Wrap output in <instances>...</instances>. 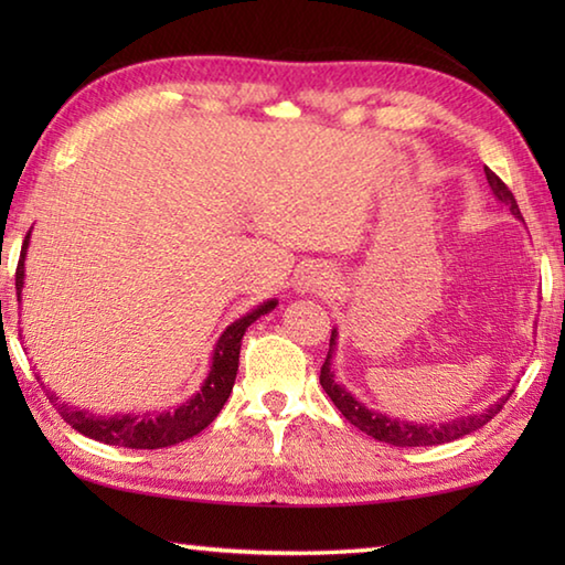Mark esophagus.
<instances>
[{"label": "esophagus", "instance_id": "1", "mask_svg": "<svg viewBox=\"0 0 565 565\" xmlns=\"http://www.w3.org/2000/svg\"><path fill=\"white\" fill-rule=\"evenodd\" d=\"M331 284H333V271L329 269V266H323V264H309L301 271L299 281H296V286H299L301 294L321 291V289H327V286H331Z\"/></svg>", "mask_w": 565, "mask_h": 565}]
</instances>
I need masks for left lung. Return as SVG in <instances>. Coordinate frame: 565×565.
Returning a JSON list of instances; mask_svg holds the SVG:
<instances>
[{"mask_svg": "<svg viewBox=\"0 0 565 565\" xmlns=\"http://www.w3.org/2000/svg\"><path fill=\"white\" fill-rule=\"evenodd\" d=\"M486 179H489L493 196L499 199L501 204H505L511 209L513 216H521V209L515 204V199L511 194V189L503 184V181L493 174V171L486 167ZM337 329L331 331V341H329V353H327V361H323L321 366V386L327 391L329 398L333 401V406H337L343 418L349 420L359 428V431L369 434L371 438H376V441H384L388 446H438V444H448V441H456V438H463L468 434L478 431V428L489 424V420L499 414L503 408L505 401L509 396H503L491 404L481 414H471V416H461V418H454V420H446V424H414V420H404V418H391L386 414H379V411H369L363 404H359L356 398H353L347 388H343L337 379H333V371H331V353L337 349Z\"/></svg>", "mask_w": 565, "mask_h": 565, "instance_id": "obj_1", "label": "left lung"}]
</instances>
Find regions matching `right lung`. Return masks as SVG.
I'll return each mask as SVG.
<instances>
[{"label":"right lung","instance_id":"1","mask_svg":"<svg viewBox=\"0 0 565 565\" xmlns=\"http://www.w3.org/2000/svg\"><path fill=\"white\" fill-rule=\"evenodd\" d=\"M26 246H30V234H26L22 244V256H19L17 264V299L22 301V286H24V254ZM279 303L276 299L264 301L256 306L242 319H236L232 327L218 337L212 356V371H209L206 381L202 384V391L196 396H191L186 404H181L174 411H161V414H114V416H97L92 411L84 408H72L66 406L60 396L42 386L50 396L52 404L60 408L62 418L70 424L74 431L94 438V441L109 444V446H124V448H164L186 441V438L196 436L199 431L212 424L218 416V411L224 408L228 394L234 388V379L238 371V351H242V339L246 329L252 323L269 313L274 306Z\"/></svg>","mask_w":565,"mask_h":565}]
</instances>
